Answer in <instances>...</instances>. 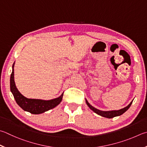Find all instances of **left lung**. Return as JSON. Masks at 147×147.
<instances>
[{
	"label": "left lung",
	"mask_w": 147,
	"mask_h": 147,
	"mask_svg": "<svg viewBox=\"0 0 147 147\" xmlns=\"http://www.w3.org/2000/svg\"><path fill=\"white\" fill-rule=\"evenodd\" d=\"M85 101H86V103L87 105H88V107L91 109V110L94 112V113H96L98 115H100L101 116H103V117H105V118H113L114 117H116V116H121V114H123L124 113H125L128 109L130 108V105H131V104L132 103V101L133 100L130 102L129 105H128L127 107H125L121 109H119V110H114V111H100L99 109H96L94 107H92L90 104L88 102L87 100L85 99Z\"/></svg>",
	"instance_id": "8db88e82"
}]
</instances>
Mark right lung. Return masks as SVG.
<instances>
[{"instance_id": "add662e5", "label": "right lung", "mask_w": 147, "mask_h": 147, "mask_svg": "<svg viewBox=\"0 0 147 147\" xmlns=\"http://www.w3.org/2000/svg\"><path fill=\"white\" fill-rule=\"evenodd\" d=\"M15 62L13 63L12 66V73L10 76V90L14 96L16 102L20 107L22 108L24 111L29 112L31 114H40L55 108L60 103L62 100L63 92L59 97L49 100L31 99V98H26L21 94L16 87L14 80Z\"/></svg>"}]
</instances>
